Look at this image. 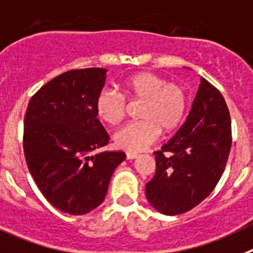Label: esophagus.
<instances>
[{
  "label": "esophagus",
  "mask_w": 253,
  "mask_h": 253,
  "mask_svg": "<svg viewBox=\"0 0 253 253\" xmlns=\"http://www.w3.org/2000/svg\"><path fill=\"white\" fill-rule=\"evenodd\" d=\"M126 156H127V159H128V160H132V159H136L138 156V154L137 152H131V151H128V152H126Z\"/></svg>",
  "instance_id": "obj_1"
}]
</instances>
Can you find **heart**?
<instances>
[{
	"instance_id": "1",
	"label": "heart",
	"mask_w": 253,
	"mask_h": 253,
	"mask_svg": "<svg viewBox=\"0 0 253 253\" xmlns=\"http://www.w3.org/2000/svg\"><path fill=\"white\" fill-rule=\"evenodd\" d=\"M122 94L103 89L95 98V115L99 121L116 126L126 116L127 104L142 102L138 117L141 121L128 124L113 136L116 146L127 151H142L158 140L161 129L165 133L176 131L188 112V94L180 84L168 82L154 72H138L121 81Z\"/></svg>"
}]
</instances>
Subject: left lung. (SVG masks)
Masks as SVG:
<instances>
[{
	"mask_svg": "<svg viewBox=\"0 0 253 253\" xmlns=\"http://www.w3.org/2000/svg\"><path fill=\"white\" fill-rule=\"evenodd\" d=\"M231 145L226 101L213 84L202 78L185 124L160 151L154 152L156 171L146 184L149 203L166 215L197 207L219 181Z\"/></svg>",
	"mask_w": 253,
	"mask_h": 253,
	"instance_id": "left-lung-1",
	"label": "left lung"
}]
</instances>
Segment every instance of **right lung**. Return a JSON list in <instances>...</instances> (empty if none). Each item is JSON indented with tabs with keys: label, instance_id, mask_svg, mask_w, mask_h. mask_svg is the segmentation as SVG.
<instances>
[{
	"label": "right lung",
	"instance_id": "add662e5",
	"mask_svg": "<svg viewBox=\"0 0 253 253\" xmlns=\"http://www.w3.org/2000/svg\"><path fill=\"white\" fill-rule=\"evenodd\" d=\"M106 69L65 72L31 97L24 121V154L39 190L59 211L89 213L102 204L126 154L95 150L110 136L95 115Z\"/></svg>",
	"mask_w": 253,
	"mask_h": 253
}]
</instances>
